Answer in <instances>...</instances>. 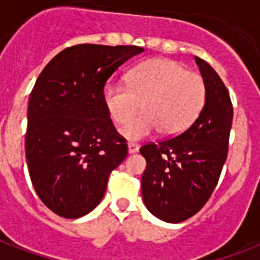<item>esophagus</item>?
<instances>
[{"label": "esophagus", "instance_id": "34e87169", "mask_svg": "<svg viewBox=\"0 0 260 260\" xmlns=\"http://www.w3.org/2000/svg\"><path fill=\"white\" fill-rule=\"evenodd\" d=\"M139 148H140V146H139L138 143H129V144H128V152H129V154L138 152Z\"/></svg>", "mask_w": 260, "mask_h": 260}]
</instances>
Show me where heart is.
Masks as SVG:
<instances>
[{"mask_svg":"<svg viewBox=\"0 0 260 260\" xmlns=\"http://www.w3.org/2000/svg\"><path fill=\"white\" fill-rule=\"evenodd\" d=\"M102 101L109 117L118 125L136 117L142 105V117L122 128L125 138H144L156 128L165 136H175L201 113L206 85L198 73L187 71L177 60L151 59L128 73L126 86L106 83Z\"/></svg>","mask_w":260,"mask_h":260,"instance_id":"obj_1","label":"heart"}]
</instances>
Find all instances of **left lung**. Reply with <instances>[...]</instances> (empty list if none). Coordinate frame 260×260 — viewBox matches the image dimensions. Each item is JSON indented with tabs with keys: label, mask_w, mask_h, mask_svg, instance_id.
<instances>
[{
	"label": "left lung",
	"mask_w": 260,
	"mask_h": 260,
	"mask_svg": "<svg viewBox=\"0 0 260 260\" xmlns=\"http://www.w3.org/2000/svg\"><path fill=\"white\" fill-rule=\"evenodd\" d=\"M206 85L201 113L174 138L146 143L140 154L147 169L142 177L144 204L167 222H181L200 212L213 193L225 163L234 106L222 79L196 56Z\"/></svg>",
	"instance_id": "1"
}]
</instances>
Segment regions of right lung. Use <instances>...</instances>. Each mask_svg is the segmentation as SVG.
Wrapping results in <instances>:
<instances>
[{
  "label": "right lung",
  "mask_w": 260,
  "mask_h": 260,
  "mask_svg": "<svg viewBox=\"0 0 260 260\" xmlns=\"http://www.w3.org/2000/svg\"><path fill=\"white\" fill-rule=\"evenodd\" d=\"M138 46L77 44L60 51L39 75L28 102L25 156L42 202L63 218H78L105 194L128 146L114 128L102 89Z\"/></svg>",
  "instance_id": "obj_1"
}]
</instances>
